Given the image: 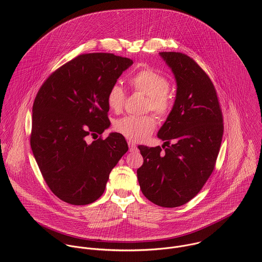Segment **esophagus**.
I'll list each match as a JSON object with an SVG mask.
<instances>
[{
	"label": "esophagus",
	"mask_w": 262,
	"mask_h": 262,
	"mask_svg": "<svg viewBox=\"0 0 262 262\" xmlns=\"http://www.w3.org/2000/svg\"><path fill=\"white\" fill-rule=\"evenodd\" d=\"M128 147H129V151L130 152H134V151H137V145L134 143V142H128Z\"/></svg>",
	"instance_id": "obj_1"
}]
</instances>
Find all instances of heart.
I'll use <instances>...</instances> for the list:
<instances>
[{"instance_id":"obj_1","label":"heart","mask_w":262,"mask_h":262,"mask_svg":"<svg viewBox=\"0 0 262 262\" xmlns=\"http://www.w3.org/2000/svg\"><path fill=\"white\" fill-rule=\"evenodd\" d=\"M129 84L136 93L147 97L146 110H151L159 116H167L172 110L173 101L169 94L170 82L163 74L151 68H144L129 78ZM125 91L118 84L110 86L107 94V104L110 109L119 111L125 101ZM156 120L152 115H127L117 119L114 123L116 132L132 141H142L153 133Z\"/></svg>"}]
</instances>
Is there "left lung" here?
I'll use <instances>...</instances> for the list:
<instances>
[{
	"instance_id": "obj_1",
	"label": "left lung",
	"mask_w": 262,
	"mask_h": 262,
	"mask_svg": "<svg viewBox=\"0 0 262 262\" xmlns=\"http://www.w3.org/2000/svg\"><path fill=\"white\" fill-rule=\"evenodd\" d=\"M177 79L171 112L158 132L162 148L138 146L144 158L137 170L144 196L161 207L193 199L211 176L224 135L223 112L208 74L191 57L161 52Z\"/></svg>"
}]
</instances>
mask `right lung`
Masks as SVG:
<instances>
[{"label":"right lung","mask_w":262,"mask_h":262,"mask_svg":"<svg viewBox=\"0 0 262 262\" xmlns=\"http://www.w3.org/2000/svg\"><path fill=\"white\" fill-rule=\"evenodd\" d=\"M132 64L111 53L81 54L51 73L35 96L31 150L50 190L68 204L99 199L128 150L118 133L91 144L86 137L109 127L108 91Z\"/></svg>","instance_id":"right-lung-1"}]
</instances>
